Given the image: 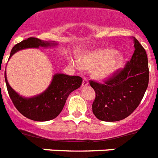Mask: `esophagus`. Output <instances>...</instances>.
<instances>
[{
	"instance_id": "34e87169",
	"label": "esophagus",
	"mask_w": 158,
	"mask_h": 158,
	"mask_svg": "<svg viewBox=\"0 0 158 158\" xmlns=\"http://www.w3.org/2000/svg\"><path fill=\"white\" fill-rule=\"evenodd\" d=\"M89 85V82H88V79L86 78H84V80H83V83H82V86L86 87Z\"/></svg>"
}]
</instances>
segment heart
I'll return each instance as SVG.
<instances>
[{"label":"heart","mask_w":158,"mask_h":158,"mask_svg":"<svg viewBox=\"0 0 158 158\" xmlns=\"http://www.w3.org/2000/svg\"><path fill=\"white\" fill-rule=\"evenodd\" d=\"M69 63L77 69H92V76L98 81L111 77L121 66L123 56L111 48H99L79 56V61L69 58Z\"/></svg>","instance_id":"1"}]
</instances>
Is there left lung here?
<instances>
[{"mask_svg":"<svg viewBox=\"0 0 158 158\" xmlns=\"http://www.w3.org/2000/svg\"><path fill=\"white\" fill-rule=\"evenodd\" d=\"M135 50L125 68L119 69L104 84L90 81L96 93L92 105L94 115L103 121L125 119L139 105L148 85V61L145 49L132 38Z\"/></svg>","mask_w":158,"mask_h":158,"instance_id":"1","label":"left lung"}]
</instances>
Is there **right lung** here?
Masks as SVG:
<instances>
[{"mask_svg":"<svg viewBox=\"0 0 158 158\" xmlns=\"http://www.w3.org/2000/svg\"><path fill=\"white\" fill-rule=\"evenodd\" d=\"M56 42L43 41L36 38H28L16 44L11 50L10 58L15 53L26 48H53ZM6 87L10 98L17 110L25 117L36 121H47L56 118L61 112L69 94L79 89L82 84L81 77L64 74L53 75L50 85L42 94L32 98H25L16 93L8 83L5 72Z\"/></svg>","mask_w":158,"mask_h":158,"instance_id":"1","label":"right lung"}]
</instances>
